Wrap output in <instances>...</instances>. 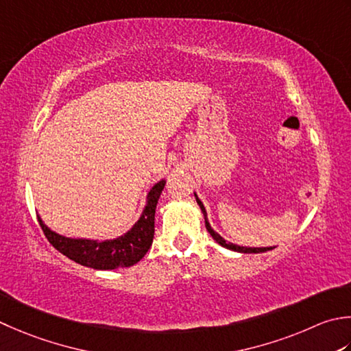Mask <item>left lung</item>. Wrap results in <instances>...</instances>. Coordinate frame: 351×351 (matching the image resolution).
<instances>
[{"label":"left lung","instance_id":"8db88e82","mask_svg":"<svg viewBox=\"0 0 351 351\" xmlns=\"http://www.w3.org/2000/svg\"><path fill=\"white\" fill-rule=\"evenodd\" d=\"M195 197H196L197 205H199V207H201V211H202L204 219H205V226H207L208 232H210L211 237L215 239L219 245L223 246V248L231 250V251H236V252H245V254H258V252H266V251L274 250L272 246H269V248H246V246H239V245H234V243H231V242H226V240H225L221 234H217V232L211 228V225H210V222H208V217H207V211H205L204 204L201 202V199L197 197L196 193H195Z\"/></svg>","mask_w":351,"mask_h":351}]
</instances>
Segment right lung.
Masks as SVG:
<instances>
[{"mask_svg":"<svg viewBox=\"0 0 351 351\" xmlns=\"http://www.w3.org/2000/svg\"><path fill=\"white\" fill-rule=\"evenodd\" d=\"M166 181H158L146 197V207L135 225L125 234L117 239L91 240L71 239L60 236L51 231L38 216L40 228L45 237L60 254H64L73 262L93 269H117L129 267L138 263L146 256L155 234V210Z\"/></svg>","mask_w":351,"mask_h":351,"instance_id":"right-lung-1","label":"right lung"}]
</instances>
